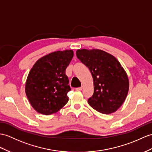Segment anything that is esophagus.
Returning <instances> with one entry per match:
<instances>
[{
	"instance_id": "esophagus-1",
	"label": "esophagus",
	"mask_w": 152,
	"mask_h": 152,
	"mask_svg": "<svg viewBox=\"0 0 152 152\" xmlns=\"http://www.w3.org/2000/svg\"><path fill=\"white\" fill-rule=\"evenodd\" d=\"M82 89H83V86H80V87H79V88H77L75 90H77V91H80V90H82Z\"/></svg>"
}]
</instances>
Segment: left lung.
Segmentation results:
<instances>
[{"instance_id":"left-lung-1","label":"left lung","mask_w":152,"mask_h":152,"mask_svg":"<svg viewBox=\"0 0 152 152\" xmlns=\"http://www.w3.org/2000/svg\"><path fill=\"white\" fill-rule=\"evenodd\" d=\"M76 55L93 77L94 92L88 100L89 105L103 114L116 112L129 90L127 73L119 61L112 55L97 49L78 50Z\"/></svg>"}]
</instances>
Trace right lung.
<instances>
[{
	"label": "right lung",
	"mask_w": 152,
	"mask_h": 152,
	"mask_svg": "<svg viewBox=\"0 0 152 152\" xmlns=\"http://www.w3.org/2000/svg\"><path fill=\"white\" fill-rule=\"evenodd\" d=\"M73 57L72 50L57 51L40 58L33 66L25 91L31 106L39 113H55L68 102L71 88L65 71Z\"/></svg>",
	"instance_id": "1"
}]
</instances>
